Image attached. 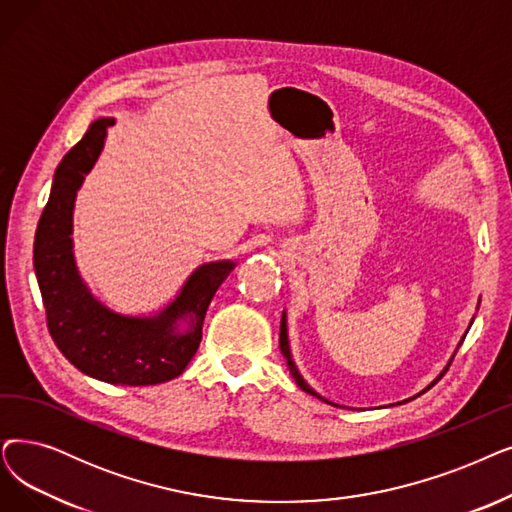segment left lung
I'll use <instances>...</instances> for the list:
<instances>
[{
  "instance_id": "left-lung-1",
  "label": "left lung",
  "mask_w": 512,
  "mask_h": 512,
  "mask_svg": "<svg viewBox=\"0 0 512 512\" xmlns=\"http://www.w3.org/2000/svg\"><path fill=\"white\" fill-rule=\"evenodd\" d=\"M471 324H473V320H471ZM471 328V326H469ZM466 332H469V330H466ZM466 337V335H464ZM464 337L460 339V343H458V347L462 345V341H464ZM280 351H282V355H284V358H286V364H288V368H291V374H293V379L297 381V385L305 391V393H309V395H314V397H318V399H322V402H326V404H330V406H337V408H343V406H339V404H332V402H328V399L326 397H322L320 393H316L314 389H311L305 381H303V376H301V372L297 370V366H295V362H293V355H291V345H288V330H286V311H282V320H280ZM458 351V349H456ZM456 351H454V355H456ZM454 355H452V358H450V362H448V366L446 368H443L441 372H439V376H437V379L435 381H431V385L427 387V389H422L420 393H425V391H429L439 379H441V376L443 374H446L448 372V368H450V364H452V360H454ZM420 393H416L414 397H418ZM414 397H410V399H414ZM410 399H404V402H410Z\"/></svg>"
}]
</instances>
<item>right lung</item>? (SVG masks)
<instances>
[{
  "label": "right lung",
  "instance_id": "obj_1",
  "mask_svg": "<svg viewBox=\"0 0 512 512\" xmlns=\"http://www.w3.org/2000/svg\"><path fill=\"white\" fill-rule=\"evenodd\" d=\"M113 117L96 119L60 161L35 232L33 263L56 347L77 370L110 385H159L180 376L203 339L209 303L236 263L198 265L154 316H125L98 301L73 255L77 190L96 165Z\"/></svg>",
  "mask_w": 512,
  "mask_h": 512
}]
</instances>
